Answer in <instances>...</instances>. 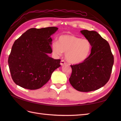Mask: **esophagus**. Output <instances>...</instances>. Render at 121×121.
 <instances>
[{"instance_id": "esophagus-1", "label": "esophagus", "mask_w": 121, "mask_h": 121, "mask_svg": "<svg viewBox=\"0 0 121 121\" xmlns=\"http://www.w3.org/2000/svg\"><path fill=\"white\" fill-rule=\"evenodd\" d=\"M66 63L65 62V61L64 60H62L61 61V62H60V64H61V65H65Z\"/></svg>"}]
</instances>
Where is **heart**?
<instances>
[{"label": "heart", "instance_id": "1", "mask_svg": "<svg viewBox=\"0 0 121 121\" xmlns=\"http://www.w3.org/2000/svg\"><path fill=\"white\" fill-rule=\"evenodd\" d=\"M53 52L60 56L62 52L66 53L65 57L69 62L79 64L88 58L91 51V44L86 38L67 34L59 37L58 42H53L52 45Z\"/></svg>", "mask_w": 121, "mask_h": 121}]
</instances>
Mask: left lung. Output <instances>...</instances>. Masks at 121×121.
<instances>
[{"mask_svg": "<svg viewBox=\"0 0 121 121\" xmlns=\"http://www.w3.org/2000/svg\"><path fill=\"white\" fill-rule=\"evenodd\" d=\"M81 32L91 43V53L84 62L71 65L72 71L69 81L77 91H91L103 87L109 81L114 56L108 42L97 32L86 30Z\"/></svg>", "mask_w": 121, "mask_h": 121, "instance_id": "obj_1", "label": "left lung"}]
</instances>
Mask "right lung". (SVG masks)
I'll return each mask as SVG.
<instances>
[{
    "label": "right lung",
    "instance_id": "add662e5",
    "mask_svg": "<svg viewBox=\"0 0 121 121\" xmlns=\"http://www.w3.org/2000/svg\"><path fill=\"white\" fill-rule=\"evenodd\" d=\"M58 28H31L15 41L8 58L11 78L20 87L30 90L39 89L49 80L60 67V59L49 57L52 52L51 35Z\"/></svg>",
    "mask_w": 121,
    "mask_h": 121
}]
</instances>
